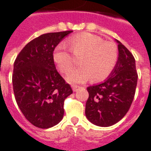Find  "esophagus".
<instances>
[{
	"label": "esophagus",
	"instance_id": "1",
	"mask_svg": "<svg viewBox=\"0 0 151 151\" xmlns=\"http://www.w3.org/2000/svg\"><path fill=\"white\" fill-rule=\"evenodd\" d=\"M80 88V86H72V89H73V91H77L78 89Z\"/></svg>",
	"mask_w": 151,
	"mask_h": 151
}]
</instances>
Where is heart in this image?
<instances>
[{
    "label": "heart",
    "mask_w": 151,
    "mask_h": 151,
    "mask_svg": "<svg viewBox=\"0 0 151 151\" xmlns=\"http://www.w3.org/2000/svg\"><path fill=\"white\" fill-rule=\"evenodd\" d=\"M70 49L79 58L80 67L66 76L71 84L83 83L91 78L94 82H100L113 71L118 60L116 44L104 42L96 35L83 32L73 35L68 40ZM52 59L60 71L69 73L73 66V59L65 44L60 43L52 52Z\"/></svg>",
    "instance_id": "1"
}]
</instances>
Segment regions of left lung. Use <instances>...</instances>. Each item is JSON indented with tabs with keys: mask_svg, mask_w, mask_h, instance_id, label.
Here are the masks:
<instances>
[{
	"mask_svg": "<svg viewBox=\"0 0 151 151\" xmlns=\"http://www.w3.org/2000/svg\"><path fill=\"white\" fill-rule=\"evenodd\" d=\"M118 60L114 70L101 83L87 87L86 116L97 126L113 125L128 112L137 82L135 59L117 40Z\"/></svg>",
	"mask_w": 151,
	"mask_h": 151,
	"instance_id": "obj_1",
	"label": "left lung"
}]
</instances>
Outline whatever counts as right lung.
<instances>
[{
	"mask_svg": "<svg viewBox=\"0 0 151 151\" xmlns=\"http://www.w3.org/2000/svg\"><path fill=\"white\" fill-rule=\"evenodd\" d=\"M72 31L43 34L31 40L14 64L13 87L16 102L26 119L48 129L64 116V101L73 93L57 72L52 52Z\"/></svg>",
	"mask_w": 151,
	"mask_h": 151,
	"instance_id": "1",
	"label": "right lung"
}]
</instances>
